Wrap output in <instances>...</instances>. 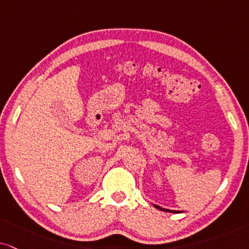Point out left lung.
Returning a JSON list of instances; mask_svg holds the SVG:
<instances>
[{"mask_svg":"<svg viewBox=\"0 0 249 249\" xmlns=\"http://www.w3.org/2000/svg\"><path fill=\"white\" fill-rule=\"evenodd\" d=\"M153 207L157 208V209L161 210V211H167V213H181V211H176V210H168V209H165V208H161V207H159V205H156V204H153Z\"/></svg>","mask_w":249,"mask_h":249,"instance_id":"obj_1","label":"left lung"}]
</instances>
